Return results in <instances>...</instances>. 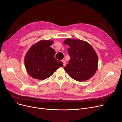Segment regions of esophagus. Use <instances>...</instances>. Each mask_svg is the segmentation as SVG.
<instances>
[{
	"label": "esophagus",
	"instance_id": "obj_1",
	"mask_svg": "<svg viewBox=\"0 0 122 122\" xmlns=\"http://www.w3.org/2000/svg\"><path fill=\"white\" fill-rule=\"evenodd\" d=\"M62 63H63V65H64V66H65V65H66V61H65V60H62Z\"/></svg>",
	"mask_w": 122,
	"mask_h": 122
}]
</instances>
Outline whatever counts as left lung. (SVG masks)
<instances>
[{"instance_id": "obj_1", "label": "left lung", "mask_w": 122, "mask_h": 122, "mask_svg": "<svg viewBox=\"0 0 122 122\" xmlns=\"http://www.w3.org/2000/svg\"><path fill=\"white\" fill-rule=\"evenodd\" d=\"M69 46V64L64 69L72 78L81 82L91 78L97 71L98 58L95 50L84 41L67 39L64 41Z\"/></svg>"}]
</instances>
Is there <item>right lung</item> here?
<instances>
[{"instance_id": "obj_1", "label": "right lung", "mask_w": 122, "mask_h": 122, "mask_svg": "<svg viewBox=\"0 0 122 122\" xmlns=\"http://www.w3.org/2000/svg\"><path fill=\"white\" fill-rule=\"evenodd\" d=\"M53 41L42 40L32 45L24 58L26 69L29 75L38 80H44L56 70L63 67L61 61L55 59V51L50 46Z\"/></svg>"}]
</instances>
